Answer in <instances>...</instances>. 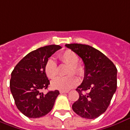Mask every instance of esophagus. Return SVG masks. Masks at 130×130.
Masks as SVG:
<instances>
[{"label":"esophagus","mask_w":130,"mask_h":130,"mask_svg":"<svg viewBox=\"0 0 130 130\" xmlns=\"http://www.w3.org/2000/svg\"><path fill=\"white\" fill-rule=\"evenodd\" d=\"M68 91H60V93L62 94V93H68Z\"/></svg>","instance_id":"esophagus-1"}]
</instances>
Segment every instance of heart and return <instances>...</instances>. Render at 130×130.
Segmentation results:
<instances>
[{
  "label": "heart",
  "instance_id": "b5f03b06",
  "mask_svg": "<svg viewBox=\"0 0 130 130\" xmlns=\"http://www.w3.org/2000/svg\"><path fill=\"white\" fill-rule=\"evenodd\" d=\"M58 58L62 63L68 65L66 74H71L65 77H58L51 82V87L54 89L61 91H68L75 87L79 79L72 74L82 76L85 73V69L81 64H79V57L74 51L66 50L58 56ZM45 72L49 79H54L58 74V66L56 61L50 58L45 63Z\"/></svg>",
  "mask_w": 130,
  "mask_h": 130
}]
</instances>
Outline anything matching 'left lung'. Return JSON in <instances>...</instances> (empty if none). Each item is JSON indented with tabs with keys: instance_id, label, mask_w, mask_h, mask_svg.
I'll return each mask as SVG.
<instances>
[{
	"instance_id": "1",
	"label": "left lung",
	"mask_w": 130,
	"mask_h": 130,
	"mask_svg": "<svg viewBox=\"0 0 130 130\" xmlns=\"http://www.w3.org/2000/svg\"><path fill=\"white\" fill-rule=\"evenodd\" d=\"M76 53L85 65V76L76 90L79 94L72 110L81 117L93 119L107 109L117 89V69L104 54L87 45L66 44ZM88 91V93H85Z\"/></svg>"
}]
</instances>
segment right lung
Segmentation results:
<instances>
[{
	"label": "right lung",
	"instance_id": "obj_1",
	"mask_svg": "<svg viewBox=\"0 0 130 130\" xmlns=\"http://www.w3.org/2000/svg\"><path fill=\"white\" fill-rule=\"evenodd\" d=\"M61 48L51 45L31 51L12 71L11 92L18 110L29 118H39L49 113L60 94L58 90L46 94L41 90L47 89L50 83L45 72V63Z\"/></svg>",
	"mask_w": 130,
	"mask_h": 130
}]
</instances>
